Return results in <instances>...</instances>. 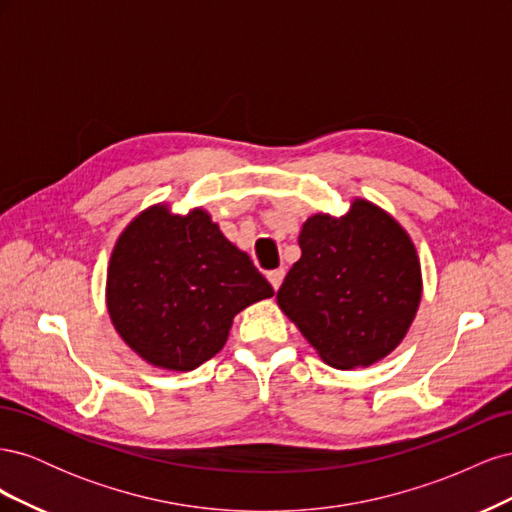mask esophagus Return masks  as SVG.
Returning <instances> with one entry per match:
<instances>
[{"label": "esophagus", "mask_w": 512, "mask_h": 512, "mask_svg": "<svg viewBox=\"0 0 512 512\" xmlns=\"http://www.w3.org/2000/svg\"><path fill=\"white\" fill-rule=\"evenodd\" d=\"M284 275H286V271H284V269H273V271H269V273H267L269 282H271V286H273L275 290L282 286V282H284Z\"/></svg>", "instance_id": "34e87169"}]
</instances>
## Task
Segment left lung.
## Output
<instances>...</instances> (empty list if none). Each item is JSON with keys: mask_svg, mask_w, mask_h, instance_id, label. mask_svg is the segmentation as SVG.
<instances>
[{"mask_svg": "<svg viewBox=\"0 0 512 512\" xmlns=\"http://www.w3.org/2000/svg\"><path fill=\"white\" fill-rule=\"evenodd\" d=\"M299 247L277 303L322 359L352 369L395 350L421 301V265L404 228L354 200L344 218H309Z\"/></svg>", "mask_w": 512, "mask_h": 512, "instance_id": "left-lung-1", "label": "left lung"}]
</instances>
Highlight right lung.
I'll return each mask as SVG.
<instances>
[{
    "instance_id": "obj_1",
    "label": "right lung",
    "mask_w": 512,
    "mask_h": 512,
    "mask_svg": "<svg viewBox=\"0 0 512 512\" xmlns=\"http://www.w3.org/2000/svg\"><path fill=\"white\" fill-rule=\"evenodd\" d=\"M273 288L205 211L153 207L123 230L106 280L108 314L156 367L190 371L218 354L232 318Z\"/></svg>"
}]
</instances>
